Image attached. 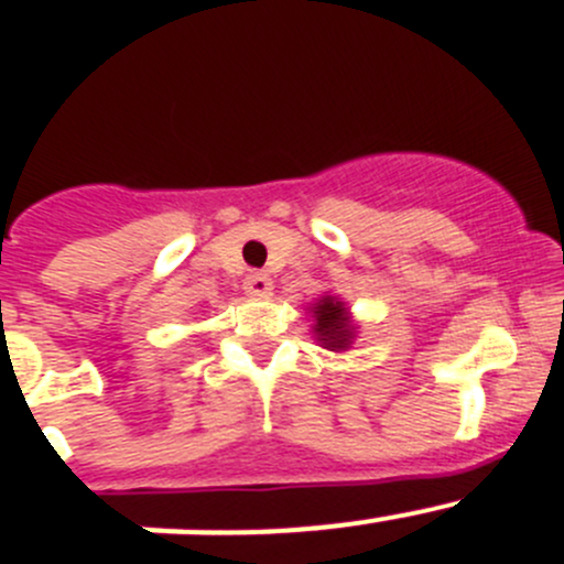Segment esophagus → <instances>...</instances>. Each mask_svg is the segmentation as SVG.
Wrapping results in <instances>:
<instances>
[{"mask_svg":"<svg viewBox=\"0 0 564 564\" xmlns=\"http://www.w3.org/2000/svg\"><path fill=\"white\" fill-rule=\"evenodd\" d=\"M246 292L250 297H270L272 294V278L267 272H250L246 278Z\"/></svg>","mask_w":564,"mask_h":564,"instance_id":"34e87169","label":"esophagus"}]
</instances>
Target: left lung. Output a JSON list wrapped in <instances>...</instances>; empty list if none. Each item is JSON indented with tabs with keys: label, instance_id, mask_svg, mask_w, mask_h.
Instances as JSON below:
<instances>
[{
	"label": "left lung",
	"instance_id": "left-lung-1",
	"mask_svg": "<svg viewBox=\"0 0 564 564\" xmlns=\"http://www.w3.org/2000/svg\"><path fill=\"white\" fill-rule=\"evenodd\" d=\"M305 314L311 316L314 340L327 351H349L360 333V324L351 316V308L340 294L324 292L314 303L305 305Z\"/></svg>",
	"mask_w": 564,
	"mask_h": 564
}]
</instances>
